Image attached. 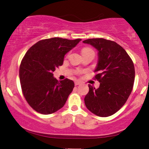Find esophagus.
I'll return each mask as SVG.
<instances>
[{
    "label": "esophagus",
    "mask_w": 149,
    "mask_h": 149,
    "mask_svg": "<svg viewBox=\"0 0 149 149\" xmlns=\"http://www.w3.org/2000/svg\"><path fill=\"white\" fill-rule=\"evenodd\" d=\"M80 84H81V82H80V81H75V82H74V84H75V86L80 85Z\"/></svg>",
    "instance_id": "34e87169"
}]
</instances>
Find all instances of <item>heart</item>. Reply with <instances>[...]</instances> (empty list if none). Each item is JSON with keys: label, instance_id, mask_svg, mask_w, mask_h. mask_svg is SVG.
Listing matches in <instances>:
<instances>
[{"label": "heart", "instance_id": "heart-1", "mask_svg": "<svg viewBox=\"0 0 149 149\" xmlns=\"http://www.w3.org/2000/svg\"><path fill=\"white\" fill-rule=\"evenodd\" d=\"M89 49H90V48H84L82 49V52H84V51H86V50H89Z\"/></svg>", "mask_w": 149, "mask_h": 149}]
</instances>
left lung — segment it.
Wrapping results in <instances>:
<instances>
[{
  "mask_svg": "<svg viewBox=\"0 0 149 149\" xmlns=\"http://www.w3.org/2000/svg\"><path fill=\"white\" fill-rule=\"evenodd\" d=\"M83 42L97 49L95 78L100 82L97 89L88 85L86 107L98 116H111L121 109L132 92L135 80L134 63L126 50L114 41L90 38Z\"/></svg>",
  "mask_w": 149,
  "mask_h": 149,
  "instance_id": "obj_1",
  "label": "left lung"
}]
</instances>
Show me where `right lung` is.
Wrapping results in <instances>:
<instances>
[{
	"instance_id": "right-lung-1",
	"label": "right lung",
	"mask_w": 149,
	"mask_h": 149,
	"mask_svg": "<svg viewBox=\"0 0 149 149\" xmlns=\"http://www.w3.org/2000/svg\"><path fill=\"white\" fill-rule=\"evenodd\" d=\"M80 40L51 38L40 40L28 49L19 67L23 94L38 113L49 114L64 106L74 87L71 80L58 81L53 72L63 63L64 56Z\"/></svg>"
}]
</instances>
